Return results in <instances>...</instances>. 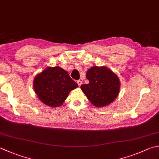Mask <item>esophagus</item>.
Returning <instances> with one entry per match:
<instances>
[{
    "mask_svg": "<svg viewBox=\"0 0 159 159\" xmlns=\"http://www.w3.org/2000/svg\"><path fill=\"white\" fill-rule=\"evenodd\" d=\"M77 84H78V85H79V86L80 87V85H82V81H81V80H77Z\"/></svg>",
    "mask_w": 159,
    "mask_h": 159,
    "instance_id": "1",
    "label": "esophagus"
}]
</instances>
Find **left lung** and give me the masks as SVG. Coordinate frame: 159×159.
<instances>
[{
    "instance_id": "left-lung-1",
    "label": "left lung",
    "mask_w": 159,
    "mask_h": 159,
    "mask_svg": "<svg viewBox=\"0 0 159 159\" xmlns=\"http://www.w3.org/2000/svg\"><path fill=\"white\" fill-rule=\"evenodd\" d=\"M88 84L80 85V89L90 102L96 107L111 104L119 96L120 83L119 77L109 68L94 66L86 73Z\"/></svg>"
}]
</instances>
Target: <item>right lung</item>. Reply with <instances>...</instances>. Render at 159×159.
<instances>
[{
  "label": "right lung",
  "instance_id": "1",
  "mask_svg": "<svg viewBox=\"0 0 159 159\" xmlns=\"http://www.w3.org/2000/svg\"><path fill=\"white\" fill-rule=\"evenodd\" d=\"M33 87L39 100L49 107L61 106L70 92L79 87L67 71L60 67H48L34 77Z\"/></svg>",
  "mask_w": 159,
  "mask_h": 159
}]
</instances>
